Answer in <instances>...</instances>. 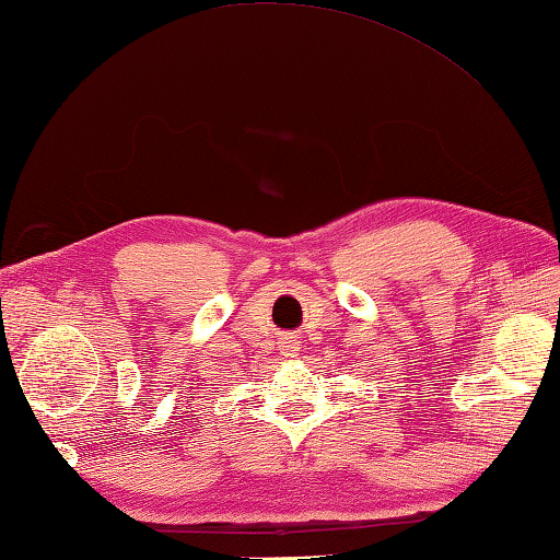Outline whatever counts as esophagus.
<instances>
[{
	"label": "esophagus",
	"instance_id": "1",
	"mask_svg": "<svg viewBox=\"0 0 560 560\" xmlns=\"http://www.w3.org/2000/svg\"><path fill=\"white\" fill-rule=\"evenodd\" d=\"M283 348H287V350H289V352H291V354H293V350H296V348H293V340H289V342H287V345H283Z\"/></svg>",
	"mask_w": 560,
	"mask_h": 560
}]
</instances>
